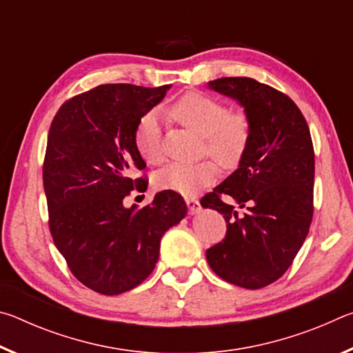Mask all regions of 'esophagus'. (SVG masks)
Segmentation results:
<instances>
[{
  "mask_svg": "<svg viewBox=\"0 0 353 353\" xmlns=\"http://www.w3.org/2000/svg\"><path fill=\"white\" fill-rule=\"evenodd\" d=\"M185 202H187L188 210L191 214H196L198 212H201V204L196 198H185Z\"/></svg>",
  "mask_w": 353,
  "mask_h": 353,
  "instance_id": "esophagus-1",
  "label": "esophagus"
}]
</instances>
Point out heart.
<instances>
[{
    "mask_svg": "<svg viewBox=\"0 0 353 353\" xmlns=\"http://www.w3.org/2000/svg\"><path fill=\"white\" fill-rule=\"evenodd\" d=\"M170 115L183 128L204 139V152L223 166L238 163L250 139V121L244 112H230L225 103L207 93L190 92L170 105ZM137 151L149 165L163 162L162 124L157 112H148L135 130ZM218 177V166L212 160L185 165L170 163L155 174L160 190L193 196L212 185Z\"/></svg>",
    "mask_w": 353,
    "mask_h": 353,
    "instance_id": "1",
    "label": "heart"
}]
</instances>
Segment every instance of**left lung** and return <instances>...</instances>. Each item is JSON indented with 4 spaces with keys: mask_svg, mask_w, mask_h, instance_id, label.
<instances>
[{
    "mask_svg": "<svg viewBox=\"0 0 353 353\" xmlns=\"http://www.w3.org/2000/svg\"><path fill=\"white\" fill-rule=\"evenodd\" d=\"M208 87L244 107L250 139L238 170L201 199L227 223L225 238L207 249V261L225 282L260 290L288 271L308 235L314 210L312 135L294 101L266 83L221 77Z\"/></svg>",
    "mask_w": 353,
    "mask_h": 353,
    "instance_id": "1",
    "label": "left lung"
}]
</instances>
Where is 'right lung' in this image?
I'll use <instances>...</instances> for the list:
<instances>
[{
	"mask_svg": "<svg viewBox=\"0 0 353 353\" xmlns=\"http://www.w3.org/2000/svg\"><path fill=\"white\" fill-rule=\"evenodd\" d=\"M168 88L103 83L65 101L51 123L43 160L48 224L73 276L99 294L140 285L154 271L163 234L187 214L182 196L170 190L140 210L123 205L134 188L148 187L132 177L146 168L135 130Z\"/></svg>",
	"mask_w": 353,
	"mask_h": 353,
	"instance_id": "right-lung-1",
	"label": "right lung"
}]
</instances>
